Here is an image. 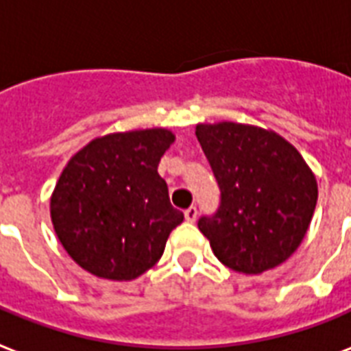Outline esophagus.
Returning a JSON list of instances; mask_svg holds the SVG:
<instances>
[{
    "instance_id": "1",
    "label": "esophagus",
    "mask_w": 351,
    "mask_h": 351,
    "mask_svg": "<svg viewBox=\"0 0 351 351\" xmlns=\"http://www.w3.org/2000/svg\"><path fill=\"white\" fill-rule=\"evenodd\" d=\"M184 217H186V221L193 223L197 219V208L195 206H189L186 212H184Z\"/></svg>"
}]
</instances>
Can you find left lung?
<instances>
[{"label":"left lung","mask_w":351,"mask_h":351,"mask_svg":"<svg viewBox=\"0 0 351 351\" xmlns=\"http://www.w3.org/2000/svg\"><path fill=\"white\" fill-rule=\"evenodd\" d=\"M221 204L199 219L214 255L238 274L279 266L300 247L313 219L318 184L294 145L274 130L240 123L197 124Z\"/></svg>","instance_id":"left-lung-1"}]
</instances>
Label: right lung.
I'll return each instance as SVG.
<instances>
[{
    "label": "right lung",
    "instance_id": "add662e5",
    "mask_svg": "<svg viewBox=\"0 0 351 351\" xmlns=\"http://www.w3.org/2000/svg\"><path fill=\"white\" fill-rule=\"evenodd\" d=\"M173 143L171 130H132L96 137L70 158L50 214L64 251L85 271L132 281L162 258L171 230L184 221L158 175Z\"/></svg>",
    "mask_w": 351,
    "mask_h": 351
}]
</instances>
